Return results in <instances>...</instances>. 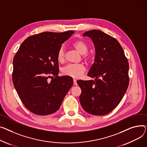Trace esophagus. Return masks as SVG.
Wrapping results in <instances>:
<instances>
[{
	"label": "esophagus",
	"mask_w": 147,
	"mask_h": 147,
	"mask_svg": "<svg viewBox=\"0 0 147 147\" xmlns=\"http://www.w3.org/2000/svg\"><path fill=\"white\" fill-rule=\"evenodd\" d=\"M73 82H74V85H76H76L77 84V82H76V80L75 79L73 80Z\"/></svg>",
	"instance_id": "34e87169"
}]
</instances>
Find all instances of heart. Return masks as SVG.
I'll list each match as a JSON object with an SVG mask.
<instances>
[{
  "instance_id": "heart-1",
  "label": "heart",
  "mask_w": 147,
  "mask_h": 147,
  "mask_svg": "<svg viewBox=\"0 0 147 147\" xmlns=\"http://www.w3.org/2000/svg\"><path fill=\"white\" fill-rule=\"evenodd\" d=\"M73 47L80 54L84 55V58H87L86 54L89 50V46L83 40H77L73 42ZM65 58V50L63 47H61L57 53V60L62 63L64 61ZM85 71V67L82 64H69L63 68L62 70L63 73L65 75L71 77L75 79L80 77Z\"/></svg>"
}]
</instances>
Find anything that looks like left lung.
Here are the masks:
<instances>
[{"label": "left lung", "mask_w": 147, "mask_h": 147, "mask_svg": "<svg viewBox=\"0 0 147 147\" xmlns=\"http://www.w3.org/2000/svg\"><path fill=\"white\" fill-rule=\"evenodd\" d=\"M95 48L94 63L88 76L94 80H79L83 109L93 115H105L119 105L129 84V64L123 48L115 38L93 29L84 32Z\"/></svg>", "instance_id": "left-lung-1"}]
</instances>
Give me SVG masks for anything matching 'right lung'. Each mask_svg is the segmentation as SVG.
I'll use <instances>...</instances> for the list:
<instances>
[{
  "mask_svg": "<svg viewBox=\"0 0 147 147\" xmlns=\"http://www.w3.org/2000/svg\"><path fill=\"white\" fill-rule=\"evenodd\" d=\"M74 33L44 32L29 36L13 58L14 87L23 104L34 114L44 116L57 112L73 84L71 77L58 76L57 53ZM53 76L48 82V78Z\"/></svg>",
  "mask_w": 147,
  "mask_h": 147,
  "instance_id": "obj_1",
  "label": "right lung"
}]
</instances>
